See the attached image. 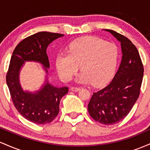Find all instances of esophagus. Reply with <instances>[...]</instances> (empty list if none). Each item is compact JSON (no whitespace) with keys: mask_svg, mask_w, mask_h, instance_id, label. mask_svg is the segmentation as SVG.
<instances>
[{"mask_svg":"<svg viewBox=\"0 0 150 150\" xmlns=\"http://www.w3.org/2000/svg\"><path fill=\"white\" fill-rule=\"evenodd\" d=\"M70 90L73 91V92H78V91L80 90V87H72L70 88Z\"/></svg>","mask_w":150,"mask_h":150,"instance_id":"esophagus-1","label":"esophagus"}]
</instances>
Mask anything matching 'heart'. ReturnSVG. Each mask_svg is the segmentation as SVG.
Listing matches in <instances>:
<instances>
[{
  "label": "heart",
  "instance_id": "obj_1",
  "mask_svg": "<svg viewBox=\"0 0 150 150\" xmlns=\"http://www.w3.org/2000/svg\"><path fill=\"white\" fill-rule=\"evenodd\" d=\"M118 56V48L114 44L97 37H83L70 43L68 53H58L56 67L62 80L68 81L80 65L82 71L75 79L76 82L101 86L113 77Z\"/></svg>",
  "mask_w": 150,
  "mask_h": 150
}]
</instances>
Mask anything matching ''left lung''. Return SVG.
Masks as SVG:
<instances>
[{
  "label": "left lung",
  "mask_w": 150,
  "mask_h": 150,
  "mask_svg": "<svg viewBox=\"0 0 150 150\" xmlns=\"http://www.w3.org/2000/svg\"><path fill=\"white\" fill-rule=\"evenodd\" d=\"M103 30L110 32L120 43L121 62L109 85L93 94L88 111L97 122L113 125L128 114L138 99L144 68L138 51L131 41L113 30Z\"/></svg>",
  "instance_id": "left-lung-1"
}]
</instances>
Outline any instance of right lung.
<instances>
[{"label":"right lung","mask_w":150,"mask_h":150,"mask_svg":"<svg viewBox=\"0 0 150 150\" xmlns=\"http://www.w3.org/2000/svg\"><path fill=\"white\" fill-rule=\"evenodd\" d=\"M63 34L40 32L25 38L15 47L10 59L6 82L10 96L18 111L24 118L37 124L51 122L59 113L61 99L68 92L67 87H57L49 82L50 65L46 49L53 41ZM26 62L42 65L45 80L38 91H24L19 81V74Z\"/></svg>","instance_id":"right-lung-1"}]
</instances>
